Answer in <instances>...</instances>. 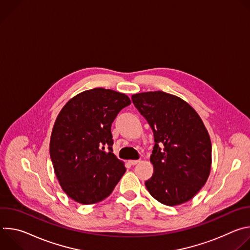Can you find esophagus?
<instances>
[{"mask_svg": "<svg viewBox=\"0 0 250 250\" xmlns=\"http://www.w3.org/2000/svg\"><path fill=\"white\" fill-rule=\"evenodd\" d=\"M128 162L130 165H136L139 162V160H129Z\"/></svg>", "mask_w": 250, "mask_h": 250, "instance_id": "obj_1", "label": "esophagus"}]
</instances>
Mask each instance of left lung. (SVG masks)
Wrapping results in <instances>:
<instances>
[{"mask_svg":"<svg viewBox=\"0 0 250 250\" xmlns=\"http://www.w3.org/2000/svg\"><path fill=\"white\" fill-rule=\"evenodd\" d=\"M131 100L154 135L148 192L166 206L190 201L210 171L211 144L203 121L188 103L165 92L139 93Z\"/></svg>","mask_w":250,"mask_h":250,"instance_id":"8db88e82","label":"left lung"}]
</instances>
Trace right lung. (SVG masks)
Returning <instances> with one entry per match:
<instances>
[{
    "instance_id": "obj_1",
    "label": "right lung",
    "mask_w": 250,
    "mask_h": 250,
    "mask_svg": "<svg viewBox=\"0 0 250 250\" xmlns=\"http://www.w3.org/2000/svg\"><path fill=\"white\" fill-rule=\"evenodd\" d=\"M122 93L104 88L82 92L60 111L50 138V158L63 191L91 205L111 195L125 172L113 153L112 124L130 104Z\"/></svg>"
}]
</instances>
